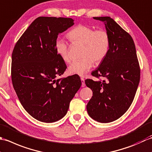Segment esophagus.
Returning <instances> with one entry per match:
<instances>
[{"mask_svg": "<svg viewBox=\"0 0 152 152\" xmlns=\"http://www.w3.org/2000/svg\"><path fill=\"white\" fill-rule=\"evenodd\" d=\"M80 80H81V83H82L81 86H82V87H85V86H86L85 83V79L83 78H80Z\"/></svg>", "mask_w": 152, "mask_h": 152, "instance_id": "obj_1", "label": "esophagus"}]
</instances>
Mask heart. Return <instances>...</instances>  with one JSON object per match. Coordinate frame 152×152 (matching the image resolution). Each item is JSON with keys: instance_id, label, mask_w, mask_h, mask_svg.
<instances>
[{"instance_id": "b5f03b06", "label": "heart", "mask_w": 152, "mask_h": 152, "mask_svg": "<svg viewBox=\"0 0 152 152\" xmlns=\"http://www.w3.org/2000/svg\"><path fill=\"white\" fill-rule=\"evenodd\" d=\"M68 39L75 44H82V59L75 60L68 67L70 75L84 76L88 73L94 62L100 64L108 54L110 47V37L106 30L94 29L93 27L79 25L67 35ZM55 50L65 62L71 61L69 46L63 39H57L55 42Z\"/></svg>"}]
</instances>
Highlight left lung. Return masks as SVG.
<instances>
[{"label":"left lung","mask_w":152,"mask_h":152,"mask_svg":"<svg viewBox=\"0 0 152 152\" xmlns=\"http://www.w3.org/2000/svg\"><path fill=\"white\" fill-rule=\"evenodd\" d=\"M104 21L110 37L108 54L92 75L97 81L85 80L93 96L86 106L89 116L100 123L121 117L134 100L140 82V69L131 36L110 17H94Z\"/></svg>","instance_id":"left-lung-1"}]
</instances>
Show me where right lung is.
<instances>
[{
  "label": "right lung",
  "mask_w": 152,
  "mask_h": 152,
  "mask_svg": "<svg viewBox=\"0 0 152 152\" xmlns=\"http://www.w3.org/2000/svg\"><path fill=\"white\" fill-rule=\"evenodd\" d=\"M72 18L39 17L15 44L11 75L20 103L33 118L53 123L66 115L81 86L79 75L56 79L67 66L55 50L58 35L74 25Z\"/></svg>",
  "instance_id": "1"
}]
</instances>
